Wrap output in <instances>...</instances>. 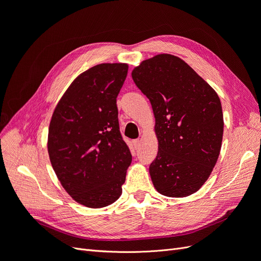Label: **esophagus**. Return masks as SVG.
<instances>
[{"label":"esophagus","mask_w":261,"mask_h":261,"mask_svg":"<svg viewBox=\"0 0 261 261\" xmlns=\"http://www.w3.org/2000/svg\"><path fill=\"white\" fill-rule=\"evenodd\" d=\"M134 146H135V148H138L140 146V139L134 140Z\"/></svg>","instance_id":"obj_1"}]
</instances>
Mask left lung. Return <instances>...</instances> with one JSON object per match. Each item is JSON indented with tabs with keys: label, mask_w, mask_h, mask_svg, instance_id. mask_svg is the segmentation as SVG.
<instances>
[{
	"label": "left lung",
	"mask_w": 261,
	"mask_h": 261,
	"mask_svg": "<svg viewBox=\"0 0 261 261\" xmlns=\"http://www.w3.org/2000/svg\"><path fill=\"white\" fill-rule=\"evenodd\" d=\"M155 118L158 154L149 173L158 193L187 197L215 168L223 137V113L215 89L186 62L158 54L133 69Z\"/></svg>",
	"instance_id": "left-lung-1"
}]
</instances>
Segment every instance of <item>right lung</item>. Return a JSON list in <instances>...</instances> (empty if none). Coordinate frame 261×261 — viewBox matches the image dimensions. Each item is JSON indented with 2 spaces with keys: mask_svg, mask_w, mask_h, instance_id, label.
<instances>
[{
  "mask_svg": "<svg viewBox=\"0 0 261 261\" xmlns=\"http://www.w3.org/2000/svg\"><path fill=\"white\" fill-rule=\"evenodd\" d=\"M126 63H102L77 76L54 109L48 152L61 185L88 208H103L122 195L132 154L118 127L116 98Z\"/></svg>",
  "mask_w": 261,
  "mask_h": 261,
  "instance_id": "add662e5",
  "label": "right lung"
}]
</instances>
